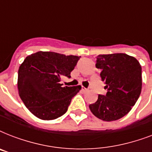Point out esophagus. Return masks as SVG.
Returning <instances> with one entry per match:
<instances>
[{"label": "esophagus", "instance_id": "1", "mask_svg": "<svg viewBox=\"0 0 152 152\" xmlns=\"http://www.w3.org/2000/svg\"><path fill=\"white\" fill-rule=\"evenodd\" d=\"M81 89H82V91H88V89L85 88H84V87H83V86H82V88H81Z\"/></svg>", "mask_w": 152, "mask_h": 152}]
</instances>
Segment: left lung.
Listing matches in <instances>:
<instances>
[{
    "label": "left lung",
    "mask_w": 152,
    "mask_h": 152,
    "mask_svg": "<svg viewBox=\"0 0 152 152\" xmlns=\"http://www.w3.org/2000/svg\"><path fill=\"white\" fill-rule=\"evenodd\" d=\"M95 67L101 69L102 80L105 82L106 95L98 96L89 105L91 113L105 121L123 118L139 99L142 89L141 65L134 57L126 53L99 54Z\"/></svg>",
    "instance_id": "1"
}]
</instances>
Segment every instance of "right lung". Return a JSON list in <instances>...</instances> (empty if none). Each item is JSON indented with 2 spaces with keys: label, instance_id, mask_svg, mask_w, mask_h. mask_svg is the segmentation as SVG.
I'll list each match as a JSON object with an SVG mask.
<instances>
[{
  "label": "right lung",
  "instance_id": "1",
  "mask_svg": "<svg viewBox=\"0 0 152 152\" xmlns=\"http://www.w3.org/2000/svg\"><path fill=\"white\" fill-rule=\"evenodd\" d=\"M55 52L27 56L18 70L19 95L30 112L42 120H53L66 113L80 86L62 87L63 76L70 77L80 59Z\"/></svg>",
  "mask_w": 152,
  "mask_h": 152
}]
</instances>
